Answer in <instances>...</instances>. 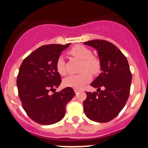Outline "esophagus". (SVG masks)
Listing matches in <instances>:
<instances>
[{"mask_svg": "<svg viewBox=\"0 0 148 148\" xmlns=\"http://www.w3.org/2000/svg\"><path fill=\"white\" fill-rule=\"evenodd\" d=\"M74 91H75V93L77 94V93H78L79 92H80V90H79V89H75V88Z\"/></svg>", "mask_w": 148, "mask_h": 148, "instance_id": "obj_1", "label": "esophagus"}]
</instances>
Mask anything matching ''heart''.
<instances>
[{
    "mask_svg": "<svg viewBox=\"0 0 148 148\" xmlns=\"http://www.w3.org/2000/svg\"><path fill=\"white\" fill-rule=\"evenodd\" d=\"M69 53L76 58L81 60L80 71V73L73 75L64 79L63 84L66 87L81 89L84 85L90 81L91 74L97 75L101 70V62L99 58L93 56L91 50L82 45H76L70 50ZM56 70L61 75L67 74L65 63L62 56L56 61Z\"/></svg>",
    "mask_w": 148,
    "mask_h": 148,
    "instance_id": "1",
    "label": "heart"
}]
</instances>
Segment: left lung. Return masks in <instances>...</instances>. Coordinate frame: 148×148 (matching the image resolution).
I'll return each mask as SVG.
<instances>
[{"label": "left lung", "mask_w": 148, "mask_h": 148, "mask_svg": "<svg viewBox=\"0 0 148 148\" xmlns=\"http://www.w3.org/2000/svg\"><path fill=\"white\" fill-rule=\"evenodd\" d=\"M97 51L102 73L91 83L97 92H86L83 102L85 114L90 120L107 123L118 116L130 95L132 73L121 51L110 42L92 40L83 42ZM103 86L104 90H100Z\"/></svg>", "instance_id": "1"}]
</instances>
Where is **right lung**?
Listing matches in <instances>:
<instances>
[{
  "mask_svg": "<svg viewBox=\"0 0 148 148\" xmlns=\"http://www.w3.org/2000/svg\"><path fill=\"white\" fill-rule=\"evenodd\" d=\"M70 45H42L25 58L20 67L17 76L18 96L29 118L39 124L48 125L63 119L66 105L75 95L71 87L49 94L61 83L56 61Z\"/></svg>",
  "mask_w": 148,
  "mask_h": 148,
  "instance_id": "1",
  "label": "right lung"
}]
</instances>
